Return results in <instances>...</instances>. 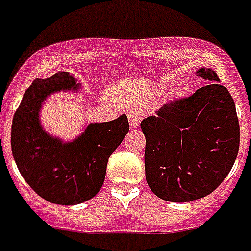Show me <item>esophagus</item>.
I'll return each instance as SVG.
<instances>
[{"label":"esophagus","mask_w":251,"mask_h":251,"mask_svg":"<svg viewBox=\"0 0 251 251\" xmlns=\"http://www.w3.org/2000/svg\"><path fill=\"white\" fill-rule=\"evenodd\" d=\"M127 117H129V124L131 129H136L139 124H140V121H142V113L139 112V111H135V109L130 111L127 113Z\"/></svg>","instance_id":"esophagus-1"}]
</instances>
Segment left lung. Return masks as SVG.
Masks as SVG:
<instances>
[{
	"label": "left lung",
	"instance_id": "obj_1",
	"mask_svg": "<svg viewBox=\"0 0 251 251\" xmlns=\"http://www.w3.org/2000/svg\"><path fill=\"white\" fill-rule=\"evenodd\" d=\"M207 81L193 96L168 103L140 124L145 135V178L163 201L186 203L207 197L231 171L240 126L232 97L217 73L201 67Z\"/></svg>",
	"mask_w": 251,
	"mask_h": 251
}]
</instances>
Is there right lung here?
<instances>
[{
  "label": "right lung",
  "instance_id": "obj_1",
  "mask_svg": "<svg viewBox=\"0 0 251 251\" xmlns=\"http://www.w3.org/2000/svg\"><path fill=\"white\" fill-rule=\"evenodd\" d=\"M81 84L67 71L35 79L14 115L11 151L19 171L35 193L50 203L75 205L94 198L106 177L107 163L129 132L126 115L92 122L79 136L64 142L41 124V109L50 94L77 90Z\"/></svg>",
  "mask_w": 251,
  "mask_h": 251
}]
</instances>
